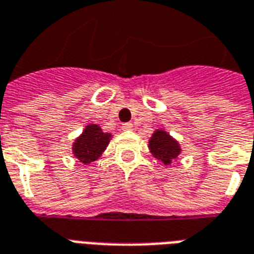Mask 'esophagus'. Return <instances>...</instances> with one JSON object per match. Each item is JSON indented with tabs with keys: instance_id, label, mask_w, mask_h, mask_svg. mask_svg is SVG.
I'll return each mask as SVG.
<instances>
[{
	"instance_id": "34e87169",
	"label": "esophagus",
	"mask_w": 254,
	"mask_h": 254,
	"mask_svg": "<svg viewBox=\"0 0 254 254\" xmlns=\"http://www.w3.org/2000/svg\"><path fill=\"white\" fill-rule=\"evenodd\" d=\"M132 127H133L132 122H125V124H122V129H124V130H130Z\"/></svg>"
}]
</instances>
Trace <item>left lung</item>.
<instances>
[{"mask_svg": "<svg viewBox=\"0 0 254 254\" xmlns=\"http://www.w3.org/2000/svg\"><path fill=\"white\" fill-rule=\"evenodd\" d=\"M149 149H151L152 155L164 165L171 164L172 161L176 160V157L182 152L179 142L172 138L168 133L160 130V129L152 134L151 140H149Z\"/></svg>", "mask_w": 254, "mask_h": 254, "instance_id": "obj_1", "label": "left lung"}]
</instances>
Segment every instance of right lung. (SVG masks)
<instances>
[{"label":"right lung","instance_id":"add662e5","mask_svg":"<svg viewBox=\"0 0 254 254\" xmlns=\"http://www.w3.org/2000/svg\"><path fill=\"white\" fill-rule=\"evenodd\" d=\"M110 137L112 134L103 133L98 125L90 124L84 127L83 133L75 140L72 145L74 156L83 164H90L98 160L109 145Z\"/></svg>","mask_w":254,"mask_h":254}]
</instances>
